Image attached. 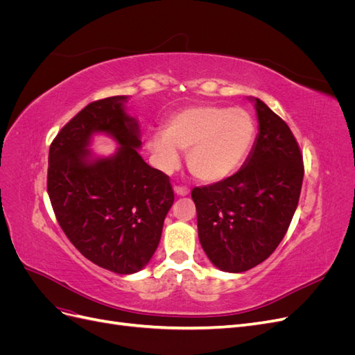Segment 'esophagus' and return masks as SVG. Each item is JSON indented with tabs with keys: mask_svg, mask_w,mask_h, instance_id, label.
<instances>
[{
	"mask_svg": "<svg viewBox=\"0 0 355 355\" xmlns=\"http://www.w3.org/2000/svg\"><path fill=\"white\" fill-rule=\"evenodd\" d=\"M175 192H176L178 196L184 197V196H188V194H189V189H188L187 187H179V185H176V187H175Z\"/></svg>",
	"mask_w": 355,
	"mask_h": 355,
	"instance_id": "obj_1",
	"label": "esophagus"
}]
</instances>
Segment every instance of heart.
<instances>
[{"label": "heart", "instance_id": "1", "mask_svg": "<svg viewBox=\"0 0 355 355\" xmlns=\"http://www.w3.org/2000/svg\"><path fill=\"white\" fill-rule=\"evenodd\" d=\"M254 136V120L245 110L198 105L171 114L163 133L149 137L146 146L163 170L179 164L178 149L188 151L191 175L204 184H218L240 168Z\"/></svg>", "mask_w": 355, "mask_h": 355}]
</instances>
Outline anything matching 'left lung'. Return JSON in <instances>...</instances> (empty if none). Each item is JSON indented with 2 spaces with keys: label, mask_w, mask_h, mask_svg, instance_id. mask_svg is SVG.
I'll return each mask as SVG.
<instances>
[{
  "label": "left lung",
  "mask_w": 355,
  "mask_h": 355,
  "mask_svg": "<svg viewBox=\"0 0 355 355\" xmlns=\"http://www.w3.org/2000/svg\"><path fill=\"white\" fill-rule=\"evenodd\" d=\"M254 108L259 133L244 166L191 192L202 250L227 272H244L271 256L292 222L304 180L292 130L262 101L254 99Z\"/></svg>",
  "instance_id": "8db88e82"
}]
</instances>
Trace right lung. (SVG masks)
Instances as JSON below:
<instances>
[{
    "label": "right lung",
    "mask_w": 355,
    "mask_h": 355,
    "mask_svg": "<svg viewBox=\"0 0 355 355\" xmlns=\"http://www.w3.org/2000/svg\"><path fill=\"white\" fill-rule=\"evenodd\" d=\"M125 101L92 102L63 125L50 145L47 171L51 207L69 241L93 263L121 275L151 259L175 201L168 176L137 153L141 135ZM94 132L121 145L112 157L91 158Z\"/></svg>",
    "instance_id": "obj_1"
}]
</instances>
